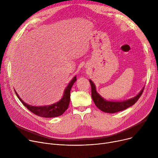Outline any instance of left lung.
I'll return each mask as SVG.
<instances>
[{
	"mask_svg": "<svg viewBox=\"0 0 158 158\" xmlns=\"http://www.w3.org/2000/svg\"><path fill=\"white\" fill-rule=\"evenodd\" d=\"M89 81L91 87H92V97L95 106L102 111L108 113H114L123 111L135 104L142 95L144 89L143 87L137 95L128 99V100L122 101H111L106 100L101 95H99L97 92L96 87L94 82L91 79H89Z\"/></svg>",
	"mask_w": 158,
	"mask_h": 158,
	"instance_id": "1",
	"label": "left lung"
}]
</instances>
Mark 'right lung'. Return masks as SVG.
Here are the masks:
<instances>
[{
  "mask_svg": "<svg viewBox=\"0 0 158 158\" xmlns=\"http://www.w3.org/2000/svg\"><path fill=\"white\" fill-rule=\"evenodd\" d=\"M76 81L77 78L76 76H75L71 80V81L69 82L68 86L65 88L63 93V95L61 98V100L53 104L48 106H34L27 104L22 100V98L19 97V95L16 93L15 90V92L16 95H17L18 98H19V100L21 101V102L32 113L41 117H56L63 114L64 113V111L68 109L70 101V90L73 85L74 84V82Z\"/></svg>",
  "mask_w": 158,
  "mask_h": 158,
  "instance_id": "add662e5",
  "label": "right lung"
}]
</instances>
